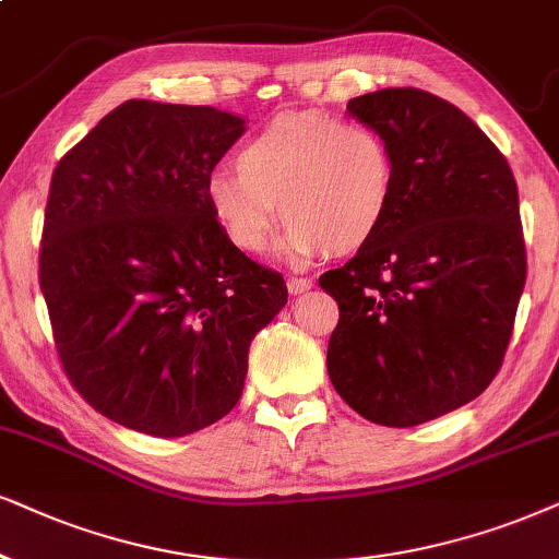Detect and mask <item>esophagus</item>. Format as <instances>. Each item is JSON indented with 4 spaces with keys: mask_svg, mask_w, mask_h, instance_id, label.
<instances>
[{
    "mask_svg": "<svg viewBox=\"0 0 559 559\" xmlns=\"http://www.w3.org/2000/svg\"><path fill=\"white\" fill-rule=\"evenodd\" d=\"M286 288H288V294H292V296H299V294L309 292V288H312V281H309V278H296V275H292V278L286 281Z\"/></svg>",
    "mask_w": 559,
    "mask_h": 559,
    "instance_id": "esophagus-1",
    "label": "esophagus"
}]
</instances>
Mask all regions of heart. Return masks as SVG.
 I'll list each match as a JSON object with an SVG mask.
<instances>
[{"instance_id":"obj_1","label":"heart","mask_w":559,"mask_h":559,"mask_svg":"<svg viewBox=\"0 0 559 559\" xmlns=\"http://www.w3.org/2000/svg\"><path fill=\"white\" fill-rule=\"evenodd\" d=\"M203 193L227 242L250 255L267 245L281 203L288 227L278 252L304 263L377 237L394 198V157L371 126L296 112L247 141L237 167L211 169Z\"/></svg>"}]
</instances>
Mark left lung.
<instances>
[{"mask_svg":"<svg viewBox=\"0 0 559 559\" xmlns=\"http://www.w3.org/2000/svg\"><path fill=\"white\" fill-rule=\"evenodd\" d=\"M348 110L390 144L394 198L377 237L320 278L341 307L328 373L366 420L413 428L479 397L503 364L526 284L519 188L430 92L377 90Z\"/></svg>","mask_w":559,"mask_h":559,"instance_id":"obj_1","label":"left lung"}]
</instances>
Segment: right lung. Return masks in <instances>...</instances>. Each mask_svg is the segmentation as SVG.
<instances>
[{"mask_svg": "<svg viewBox=\"0 0 559 559\" xmlns=\"http://www.w3.org/2000/svg\"><path fill=\"white\" fill-rule=\"evenodd\" d=\"M209 105L129 100L53 169L40 292L76 392L105 418L180 438L245 390L252 337L288 299L227 242L206 178L247 131Z\"/></svg>", "mask_w": 559, "mask_h": 559, "instance_id": "1", "label": "right lung"}]
</instances>
